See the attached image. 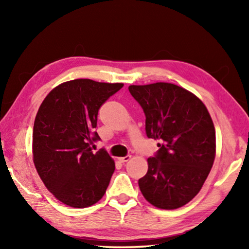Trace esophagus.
Here are the masks:
<instances>
[{
    "label": "esophagus",
    "mask_w": 249,
    "mask_h": 249,
    "mask_svg": "<svg viewBox=\"0 0 249 249\" xmlns=\"http://www.w3.org/2000/svg\"><path fill=\"white\" fill-rule=\"evenodd\" d=\"M129 159H130V156H125V157H120L119 158L121 162H126V161H128Z\"/></svg>",
    "instance_id": "esophagus-1"
}]
</instances>
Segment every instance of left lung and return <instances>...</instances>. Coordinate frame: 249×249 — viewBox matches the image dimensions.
Instances as JSON below:
<instances>
[{"instance_id":"8db88e82","label":"left lung","mask_w":249,"mask_h":249,"mask_svg":"<svg viewBox=\"0 0 249 249\" xmlns=\"http://www.w3.org/2000/svg\"><path fill=\"white\" fill-rule=\"evenodd\" d=\"M128 90L144 109L147 137L162 142L157 155L147 159L148 171L138 180L141 192L158 209L181 208L200 192L215 159V128L208 108L172 83Z\"/></svg>"}]
</instances>
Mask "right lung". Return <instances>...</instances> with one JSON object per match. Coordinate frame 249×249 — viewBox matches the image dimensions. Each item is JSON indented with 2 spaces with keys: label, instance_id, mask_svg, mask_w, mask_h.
Listing matches in <instances>:
<instances>
[{
  "label": "right lung",
  "instance_id": "obj_1",
  "mask_svg": "<svg viewBox=\"0 0 249 249\" xmlns=\"http://www.w3.org/2000/svg\"><path fill=\"white\" fill-rule=\"evenodd\" d=\"M123 83L75 79L49 92L36 114L33 129V161L48 191L71 208L83 209L102 199L115 170L105 150L90 145L98 112Z\"/></svg>",
  "mask_w": 249,
  "mask_h": 249
}]
</instances>
